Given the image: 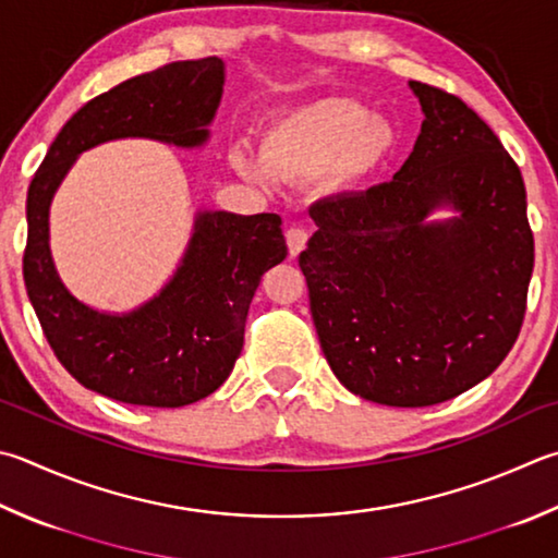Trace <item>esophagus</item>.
<instances>
[{
    "instance_id": "esophagus-1",
    "label": "esophagus",
    "mask_w": 558,
    "mask_h": 558,
    "mask_svg": "<svg viewBox=\"0 0 558 558\" xmlns=\"http://www.w3.org/2000/svg\"><path fill=\"white\" fill-rule=\"evenodd\" d=\"M307 239H310V234H307V229H305V227H298V225L288 227V231H286V241H288V251H290V256H298V253L307 246Z\"/></svg>"
}]
</instances>
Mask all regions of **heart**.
<instances>
[{"instance_id": "b5f03b06", "label": "heart", "mask_w": 558, "mask_h": 558, "mask_svg": "<svg viewBox=\"0 0 558 558\" xmlns=\"http://www.w3.org/2000/svg\"><path fill=\"white\" fill-rule=\"evenodd\" d=\"M395 131L385 119L349 97H324L276 119L260 138L263 169L246 150H234V166L248 178L276 175L305 182L322 173L324 187L351 192L373 178L395 150Z\"/></svg>"}]
</instances>
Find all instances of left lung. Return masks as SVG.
<instances>
[{"mask_svg":"<svg viewBox=\"0 0 558 558\" xmlns=\"http://www.w3.org/2000/svg\"><path fill=\"white\" fill-rule=\"evenodd\" d=\"M422 134L390 182L310 207L300 268L329 366L353 395L427 408L488 378L520 337L534 236L518 163L447 89L412 80ZM449 201L462 217L424 226Z\"/></svg>","mask_w":558,"mask_h":558,"instance_id":"8db88e82","label":"left lung"}]
</instances>
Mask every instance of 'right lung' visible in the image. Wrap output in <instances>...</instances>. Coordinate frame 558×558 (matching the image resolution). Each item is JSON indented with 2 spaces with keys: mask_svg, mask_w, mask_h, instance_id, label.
I'll use <instances>...</instances> for the list:
<instances>
[{
  "mask_svg": "<svg viewBox=\"0 0 558 558\" xmlns=\"http://www.w3.org/2000/svg\"><path fill=\"white\" fill-rule=\"evenodd\" d=\"M225 83L217 56L178 60L126 80L77 109L28 185L24 282L50 349L80 385L105 398L182 408L215 392L244 347L260 276L288 256L278 215L197 217L185 260L146 307L109 317L63 288L48 251V207L77 154L102 141L148 136L175 146L207 138Z\"/></svg>",
  "mask_w": 558,
  "mask_h": 558,
  "instance_id": "add662e5",
  "label": "right lung"
}]
</instances>
